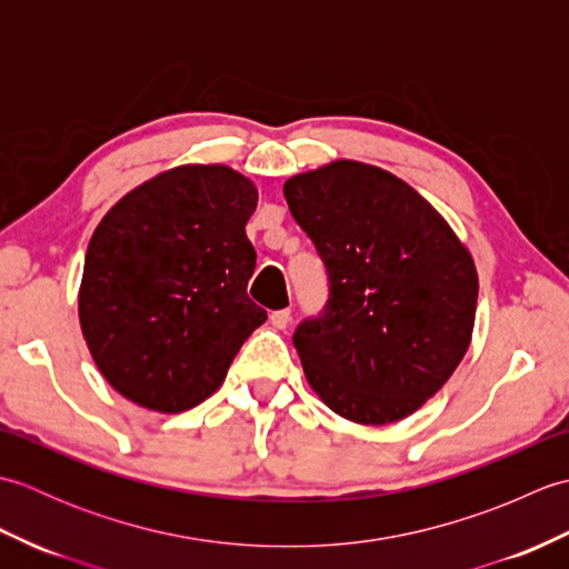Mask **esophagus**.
I'll return each instance as SVG.
<instances>
[{"mask_svg": "<svg viewBox=\"0 0 569 569\" xmlns=\"http://www.w3.org/2000/svg\"><path fill=\"white\" fill-rule=\"evenodd\" d=\"M269 320H271V325L276 330H286L288 325H291V310L288 308H283V310H273L271 316H269Z\"/></svg>", "mask_w": 569, "mask_h": 569, "instance_id": "1", "label": "esophagus"}]
</instances>
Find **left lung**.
Instances as JSON below:
<instances>
[{
	"label": "left lung",
	"mask_w": 569,
	"mask_h": 569,
	"mask_svg": "<svg viewBox=\"0 0 569 569\" xmlns=\"http://www.w3.org/2000/svg\"><path fill=\"white\" fill-rule=\"evenodd\" d=\"M283 196L330 283L320 316L293 335L312 391L361 426L416 413L469 347L471 253L426 198L377 166L335 161L288 178Z\"/></svg>",
	"instance_id": "obj_1"
}]
</instances>
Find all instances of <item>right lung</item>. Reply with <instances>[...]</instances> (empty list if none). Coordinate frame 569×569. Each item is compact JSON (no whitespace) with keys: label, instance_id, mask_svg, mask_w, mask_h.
I'll use <instances>...</instances> for the list:
<instances>
[{"label":"right lung","instance_id":"right-lung-1","mask_svg":"<svg viewBox=\"0 0 569 569\" xmlns=\"http://www.w3.org/2000/svg\"><path fill=\"white\" fill-rule=\"evenodd\" d=\"M259 192L229 166H178L102 217L78 312L94 365L141 408L180 413L220 389L266 310L247 296Z\"/></svg>","mask_w":569,"mask_h":569}]
</instances>
